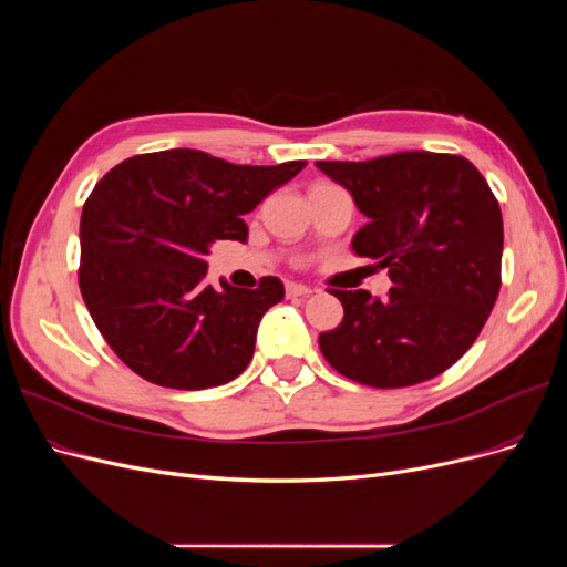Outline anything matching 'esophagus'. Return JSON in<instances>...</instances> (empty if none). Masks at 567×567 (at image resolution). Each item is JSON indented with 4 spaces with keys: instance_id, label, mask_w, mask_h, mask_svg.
I'll return each mask as SVG.
<instances>
[{
    "instance_id": "obj_1",
    "label": "esophagus",
    "mask_w": 567,
    "mask_h": 567,
    "mask_svg": "<svg viewBox=\"0 0 567 567\" xmlns=\"http://www.w3.org/2000/svg\"><path fill=\"white\" fill-rule=\"evenodd\" d=\"M312 293L310 286H302V284H288L286 286V296L288 298H307Z\"/></svg>"
}]
</instances>
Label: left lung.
Wrapping results in <instances>:
<instances>
[{"label": "left lung", "instance_id": "1", "mask_svg": "<svg viewBox=\"0 0 567 567\" xmlns=\"http://www.w3.org/2000/svg\"><path fill=\"white\" fill-rule=\"evenodd\" d=\"M317 167L367 217L352 250L392 281L385 300L333 290L346 317L319 336L321 354L371 388L435 379L473 346L499 296L504 221L489 184L471 161L431 151Z\"/></svg>", "mask_w": 567, "mask_h": 567}]
</instances>
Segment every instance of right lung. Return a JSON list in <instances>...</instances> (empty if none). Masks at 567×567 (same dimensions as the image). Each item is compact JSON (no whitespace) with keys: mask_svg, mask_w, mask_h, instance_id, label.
Segmentation results:
<instances>
[{"mask_svg":"<svg viewBox=\"0 0 567 567\" xmlns=\"http://www.w3.org/2000/svg\"><path fill=\"white\" fill-rule=\"evenodd\" d=\"M305 161L234 165L196 148L142 153L104 175L80 219V290L111 350L144 381L203 390L234 381L255 352L277 277L205 284L215 241L246 244L244 215Z\"/></svg>","mask_w":567,"mask_h":567,"instance_id":"obj_1","label":"right lung"}]
</instances>
